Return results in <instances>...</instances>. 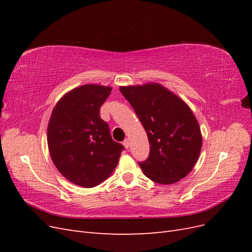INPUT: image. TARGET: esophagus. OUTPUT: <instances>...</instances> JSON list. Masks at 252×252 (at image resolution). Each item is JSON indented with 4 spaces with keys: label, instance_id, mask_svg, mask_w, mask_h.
Segmentation results:
<instances>
[{
    "label": "esophagus",
    "instance_id": "esophagus-1",
    "mask_svg": "<svg viewBox=\"0 0 252 252\" xmlns=\"http://www.w3.org/2000/svg\"><path fill=\"white\" fill-rule=\"evenodd\" d=\"M123 145H124V146H125V148H129V145H130V143H129V140H128V139L124 140V142H123Z\"/></svg>",
    "mask_w": 252,
    "mask_h": 252
}]
</instances>
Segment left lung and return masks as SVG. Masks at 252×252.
Segmentation results:
<instances>
[{"instance_id":"obj_1","label":"left lung","mask_w":252,"mask_h":252,"mask_svg":"<svg viewBox=\"0 0 252 252\" xmlns=\"http://www.w3.org/2000/svg\"><path fill=\"white\" fill-rule=\"evenodd\" d=\"M120 91L132 106L149 140V157L139 163L143 173L163 185L185 178L199 159L203 142L191 109L158 83L122 86Z\"/></svg>"}]
</instances>
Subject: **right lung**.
Listing matches in <instances>:
<instances>
[{"instance_id": "obj_1", "label": "right lung", "mask_w": 252, "mask_h": 252, "mask_svg": "<svg viewBox=\"0 0 252 252\" xmlns=\"http://www.w3.org/2000/svg\"><path fill=\"white\" fill-rule=\"evenodd\" d=\"M111 87L86 84L66 94L53 108L47 127L48 149L60 173L85 188L101 184L119 163L122 144L114 142L100 108Z\"/></svg>"}]
</instances>
